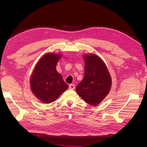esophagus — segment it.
Wrapping results in <instances>:
<instances>
[{
  "label": "esophagus",
  "mask_w": 147,
  "mask_h": 147,
  "mask_svg": "<svg viewBox=\"0 0 147 147\" xmlns=\"http://www.w3.org/2000/svg\"><path fill=\"white\" fill-rule=\"evenodd\" d=\"M69 89L71 90H74L75 89V85L74 84H70L69 85Z\"/></svg>",
  "instance_id": "1"
}]
</instances>
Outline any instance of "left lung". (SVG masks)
Listing matches in <instances>:
<instances>
[{
  "instance_id": "left-lung-1",
  "label": "left lung",
  "mask_w": 147,
  "mask_h": 147,
  "mask_svg": "<svg viewBox=\"0 0 147 147\" xmlns=\"http://www.w3.org/2000/svg\"><path fill=\"white\" fill-rule=\"evenodd\" d=\"M84 76L76 92L84 101L97 105L109 94L111 78L104 62L94 53L84 54Z\"/></svg>"
}]
</instances>
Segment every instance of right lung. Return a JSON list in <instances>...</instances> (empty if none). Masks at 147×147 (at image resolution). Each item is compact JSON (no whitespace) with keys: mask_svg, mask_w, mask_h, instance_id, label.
I'll return each mask as SVG.
<instances>
[{"mask_svg":"<svg viewBox=\"0 0 147 147\" xmlns=\"http://www.w3.org/2000/svg\"><path fill=\"white\" fill-rule=\"evenodd\" d=\"M61 57L60 53H46L37 62L30 76L31 90L44 104L55 101L68 89L63 76L56 69Z\"/></svg>","mask_w":147,"mask_h":147,"instance_id":"add662e5","label":"right lung"}]
</instances>
